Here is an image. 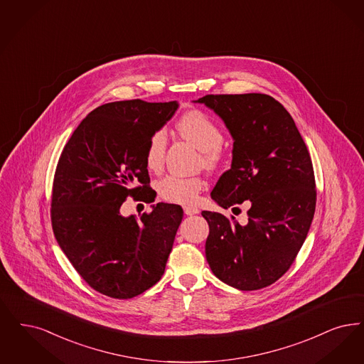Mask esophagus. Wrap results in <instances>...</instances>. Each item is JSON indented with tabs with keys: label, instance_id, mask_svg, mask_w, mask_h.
Wrapping results in <instances>:
<instances>
[{
	"label": "esophagus",
	"instance_id": "obj_1",
	"mask_svg": "<svg viewBox=\"0 0 364 364\" xmlns=\"http://www.w3.org/2000/svg\"><path fill=\"white\" fill-rule=\"evenodd\" d=\"M183 210H184V214H186V215L199 214V208H198V207H193V205H184Z\"/></svg>",
	"mask_w": 364,
	"mask_h": 364
}]
</instances>
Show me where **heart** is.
<instances>
[{"label": "heart", "instance_id": "b5f03b06", "mask_svg": "<svg viewBox=\"0 0 364 364\" xmlns=\"http://www.w3.org/2000/svg\"><path fill=\"white\" fill-rule=\"evenodd\" d=\"M176 130L181 138L198 147L202 153V165L207 169H217L222 159V147L225 136L218 124L202 111H189L178 119ZM166 135L156 131L147 141L145 150L146 168L159 172L165 160ZM203 188L200 177L165 176L157 183V193L165 202L176 204H192L198 200V195Z\"/></svg>", "mask_w": 364, "mask_h": 364}]
</instances>
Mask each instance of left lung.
<instances>
[{"instance_id":"obj_1","label":"left lung","mask_w":364,"mask_h":364,"mask_svg":"<svg viewBox=\"0 0 364 364\" xmlns=\"http://www.w3.org/2000/svg\"><path fill=\"white\" fill-rule=\"evenodd\" d=\"M198 102L214 109L234 139L232 168L211 198L223 208L249 204L245 225L202 213L210 226L205 259L223 283L260 290L289 271L305 242L317 200L311 159L294 119L268 95H207Z\"/></svg>"}]
</instances>
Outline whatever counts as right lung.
<instances>
[{"label": "right lung", "mask_w": 364, "mask_h": 364, "mask_svg": "<svg viewBox=\"0 0 364 364\" xmlns=\"http://www.w3.org/2000/svg\"><path fill=\"white\" fill-rule=\"evenodd\" d=\"M177 102H108L74 130L54 175L51 223L59 247L93 290L129 299L164 275L183 219L177 204L157 203L122 217L129 196L154 202L145 150L173 117Z\"/></svg>", "instance_id": "add662e5"}]
</instances>
